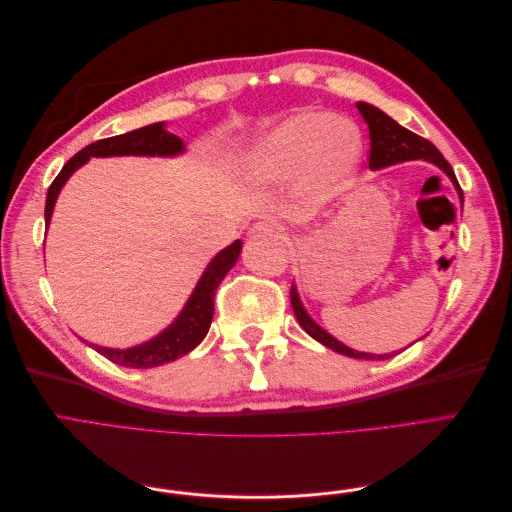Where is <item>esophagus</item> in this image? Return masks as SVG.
<instances>
[{
  "label": "esophagus",
  "mask_w": 512,
  "mask_h": 512,
  "mask_svg": "<svg viewBox=\"0 0 512 512\" xmlns=\"http://www.w3.org/2000/svg\"><path fill=\"white\" fill-rule=\"evenodd\" d=\"M250 235L252 237H265V235H269V237L284 239L286 237V226L277 224V222H258V224H254L250 228Z\"/></svg>",
  "instance_id": "34e87169"
}]
</instances>
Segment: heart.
<instances>
[{
  "label": "heart",
  "mask_w": 512,
  "mask_h": 512,
  "mask_svg": "<svg viewBox=\"0 0 512 512\" xmlns=\"http://www.w3.org/2000/svg\"><path fill=\"white\" fill-rule=\"evenodd\" d=\"M361 134L354 123L331 113L301 111L267 132L247 158L258 181H282L301 173L303 188L316 196L335 194L359 164Z\"/></svg>",
  "instance_id": "b5f03b06"
}]
</instances>
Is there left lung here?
<instances>
[{"mask_svg": "<svg viewBox=\"0 0 512 512\" xmlns=\"http://www.w3.org/2000/svg\"><path fill=\"white\" fill-rule=\"evenodd\" d=\"M356 108H359V113L363 115L367 128H369V141H371V149H369V168L371 170H380L386 166H393L399 162H408V160H425L436 164L442 173L453 181L455 190L459 192V198L463 203V192L457 183V177L453 173L451 164L444 160L442 153L436 149V145L429 143L427 138L418 136L410 130H406L404 126H399L395 119H391L386 113H382L380 108L371 106L367 102H356ZM290 303H292V312L297 316L299 324L303 327V331L307 335H312L316 342H320L322 346H327L339 354H346L352 356V359H365V361H384V359H391L393 354H369V352H356L348 346H344L342 342H337L333 335H329L322 327L309 318V314L305 312V307L299 299V292L297 286H290Z\"/></svg>", "mask_w": 512, "mask_h": 512, "instance_id": "obj_1", "label": "left lung"}]
</instances>
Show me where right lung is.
Masks as SVG:
<instances>
[{
    "instance_id": "add662e5",
    "label": "right lung",
    "mask_w": 512,
    "mask_h": 512,
    "mask_svg": "<svg viewBox=\"0 0 512 512\" xmlns=\"http://www.w3.org/2000/svg\"><path fill=\"white\" fill-rule=\"evenodd\" d=\"M183 141L179 136L166 132L164 121L160 123H151V126L138 128L126 134L111 136V138H102V141H96L87 145L76 153L74 158L66 162V166L59 170V175L51 183L49 194H46V207H44V222L49 226L51 215L55 209V200L64 188V183L70 179L76 168H81L83 164L89 162V158H111V156H179L183 153ZM241 241L230 243L228 247L215 256L203 277H200L194 292L190 294L188 303L181 309V314L177 320L166 327L160 335H156L149 342L126 348V350H117V348H104L89 344L94 350H98L102 356H106L108 361H113L121 367H136V369H147V367H158L164 363H170L179 359V356L188 354L194 350L200 342H203L211 320H213V299H215V290H218L220 282L226 277V273L235 267V262L241 254Z\"/></svg>"
}]
</instances>
